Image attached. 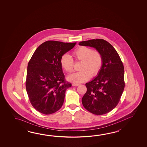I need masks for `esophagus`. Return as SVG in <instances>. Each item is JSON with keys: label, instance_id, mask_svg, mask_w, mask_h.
<instances>
[{"label": "esophagus", "instance_id": "1", "mask_svg": "<svg viewBox=\"0 0 147 147\" xmlns=\"http://www.w3.org/2000/svg\"><path fill=\"white\" fill-rule=\"evenodd\" d=\"M72 86L73 87H77L78 86H79V84H72Z\"/></svg>", "mask_w": 147, "mask_h": 147}]
</instances>
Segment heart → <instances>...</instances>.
<instances>
[{
  "label": "heart",
  "instance_id": "1",
  "mask_svg": "<svg viewBox=\"0 0 147 147\" xmlns=\"http://www.w3.org/2000/svg\"><path fill=\"white\" fill-rule=\"evenodd\" d=\"M72 55L76 61H80L81 70L72 73L67 77L70 82L81 83L88 81L91 76H97L100 72L103 65V57L99 51L89 47H78L73 52ZM61 68L66 72H71L74 67V61L71 57L67 53L63 54L60 60Z\"/></svg>",
  "mask_w": 147,
  "mask_h": 147
}]
</instances>
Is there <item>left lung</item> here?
Listing matches in <instances>:
<instances>
[{"instance_id": "1", "label": "left lung", "mask_w": 147, "mask_h": 147, "mask_svg": "<svg viewBox=\"0 0 147 147\" xmlns=\"http://www.w3.org/2000/svg\"><path fill=\"white\" fill-rule=\"evenodd\" d=\"M79 45L96 48L103 60L99 74L86 84L87 90L82 103L90 113L96 115L106 114L118 104L125 88L122 61L114 47L102 39L84 41Z\"/></svg>"}]
</instances>
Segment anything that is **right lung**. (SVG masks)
<instances>
[{
  "instance_id": "1",
  "label": "right lung",
  "mask_w": 147,
  "mask_h": 147,
  "mask_svg": "<svg viewBox=\"0 0 147 147\" xmlns=\"http://www.w3.org/2000/svg\"><path fill=\"white\" fill-rule=\"evenodd\" d=\"M76 44L47 41L38 47L29 60L26 88L30 103L39 113L52 114L63 106L66 89L71 84L65 80L60 60Z\"/></svg>"
}]
</instances>
